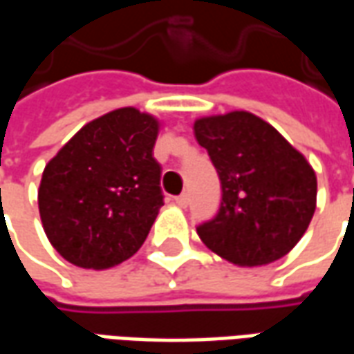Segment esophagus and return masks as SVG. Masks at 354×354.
<instances>
[{
  "mask_svg": "<svg viewBox=\"0 0 354 354\" xmlns=\"http://www.w3.org/2000/svg\"><path fill=\"white\" fill-rule=\"evenodd\" d=\"M174 201H176L178 207L185 208L187 205H189V195L187 193H182V195H178V197H174Z\"/></svg>",
  "mask_w": 354,
  "mask_h": 354,
  "instance_id": "34e87169",
  "label": "esophagus"
}]
</instances>
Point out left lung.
I'll return each instance as SVG.
<instances>
[{
    "mask_svg": "<svg viewBox=\"0 0 354 354\" xmlns=\"http://www.w3.org/2000/svg\"><path fill=\"white\" fill-rule=\"evenodd\" d=\"M193 131L222 185L216 216L197 225L201 241L235 266H266L286 256L315 214L311 165L248 111L203 117Z\"/></svg>",
    "mask_w": 354,
    "mask_h": 354,
    "instance_id": "obj_1",
    "label": "left lung"
}]
</instances>
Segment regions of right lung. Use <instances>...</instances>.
Here are the masks:
<instances>
[{
	"label": "right lung",
	"instance_id": "right-lung-1",
	"mask_svg": "<svg viewBox=\"0 0 354 354\" xmlns=\"http://www.w3.org/2000/svg\"><path fill=\"white\" fill-rule=\"evenodd\" d=\"M157 132L151 115L115 109L85 124L45 167L39 216L64 260L108 269L144 245L165 205Z\"/></svg>",
	"mask_w": 354,
	"mask_h": 354
}]
</instances>
